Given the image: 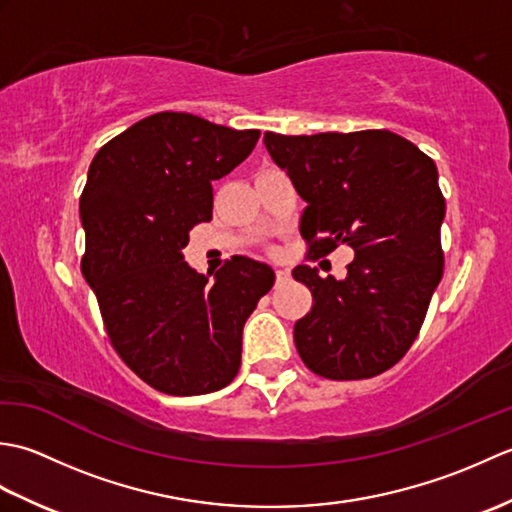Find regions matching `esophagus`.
<instances>
[{
	"label": "esophagus",
	"instance_id": "obj_1",
	"mask_svg": "<svg viewBox=\"0 0 512 512\" xmlns=\"http://www.w3.org/2000/svg\"><path fill=\"white\" fill-rule=\"evenodd\" d=\"M290 281V270L288 268H277V286Z\"/></svg>",
	"mask_w": 512,
	"mask_h": 512
}]
</instances>
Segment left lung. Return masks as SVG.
<instances>
[{
	"label": "left lung",
	"instance_id": "8db88e82",
	"mask_svg": "<svg viewBox=\"0 0 512 512\" xmlns=\"http://www.w3.org/2000/svg\"><path fill=\"white\" fill-rule=\"evenodd\" d=\"M275 165L306 202L301 235L314 255L354 248L345 279L306 264L292 277L312 290L295 323L299 356L332 380L372 378L416 341L436 292L447 213L436 162L387 129L312 136L264 134Z\"/></svg>",
	"mask_w": 512,
	"mask_h": 512
}]
</instances>
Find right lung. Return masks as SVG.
<instances>
[{"label": "right lung", "mask_w": 512, "mask_h": 512, "mask_svg": "<svg viewBox=\"0 0 512 512\" xmlns=\"http://www.w3.org/2000/svg\"><path fill=\"white\" fill-rule=\"evenodd\" d=\"M257 138V129L160 112L112 138L90 165L79 202L83 277L118 356L165 394L231 383L244 323L275 284L273 268L255 259L233 257L209 279L182 253L191 228L213 217V180L244 162Z\"/></svg>", "instance_id": "right-lung-1"}]
</instances>
